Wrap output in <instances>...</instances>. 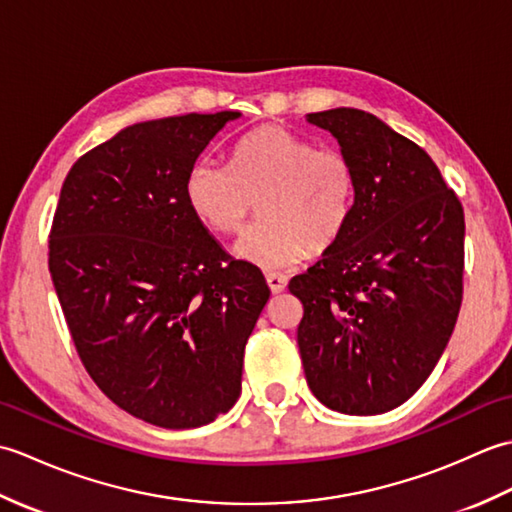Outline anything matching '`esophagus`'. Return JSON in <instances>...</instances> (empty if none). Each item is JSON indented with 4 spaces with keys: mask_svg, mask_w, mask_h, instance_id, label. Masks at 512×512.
<instances>
[{
    "mask_svg": "<svg viewBox=\"0 0 512 512\" xmlns=\"http://www.w3.org/2000/svg\"><path fill=\"white\" fill-rule=\"evenodd\" d=\"M266 284L270 288V292H284L286 284H288V277L284 273H266Z\"/></svg>",
    "mask_w": 512,
    "mask_h": 512,
    "instance_id": "1",
    "label": "esophagus"
}]
</instances>
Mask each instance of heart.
Returning a JSON list of instances; mask_svg holds the SVG:
<instances>
[{
	"label": "heart",
	"mask_w": 512,
	"mask_h": 512,
	"mask_svg": "<svg viewBox=\"0 0 512 512\" xmlns=\"http://www.w3.org/2000/svg\"><path fill=\"white\" fill-rule=\"evenodd\" d=\"M358 173L341 149L317 147L281 125H262L237 140L231 165L198 158L184 176V200L215 233H237L255 211L259 220L237 242V255L266 270L323 253L352 220Z\"/></svg>",
	"instance_id": "obj_1"
}]
</instances>
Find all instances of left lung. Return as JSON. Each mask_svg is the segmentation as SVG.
Returning a JSON list of instances; mask_svg holds the SVG:
<instances>
[{"label": "left lung", "mask_w": 512, "mask_h": 512, "mask_svg": "<svg viewBox=\"0 0 512 512\" xmlns=\"http://www.w3.org/2000/svg\"><path fill=\"white\" fill-rule=\"evenodd\" d=\"M308 121L352 158L358 193L339 242L290 279L303 372L325 407L385 413L429 378L458 321L464 209L427 151L374 114L336 107Z\"/></svg>", "instance_id": "8db88e82"}]
</instances>
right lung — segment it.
<instances>
[{"label":"right lung","instance_id":"1","mask_svg":"<svg viewBox=\"0 0 512 512\" xmlns=\"http://www.w3.org/2000/svg\"><path fill=\"white\" fill-rule=\"evenodd\" d=\"M239 112L138 123L74 162L48 266L85 372L134 418L193 429L235 405L270 297L257 266L206 233L184 176Z\"/></svg>","mask_w":512,"mask_h":512}]
</instances>
